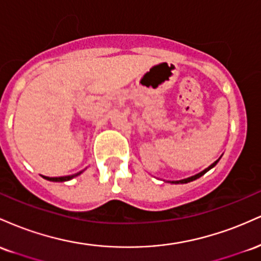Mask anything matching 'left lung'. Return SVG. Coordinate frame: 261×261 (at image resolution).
Wrapping results in <instances>:
<instances>
[{
    "instance_id": "obj_1",
    "label": "left lung",
    "mask_w": 261,
    "mask_h": 261,
    "mask_svg": "<svg viewBox=\"0 0 261 261\" xmlns=\"http://www.w3.org/2000/svg\"><path fill=\"white\" fill-rule=\"evenodd\" d=\"M220 161V160H217L216 162H214V163L211 164V166L208 167V168H206L205 170H202L201 173H199V174H196V175H193V176H190V178H187V179H182V180H178V181H172V182H174V184H185V182H189V181H193V180H195V179H197V178H200V176L201 175H203L205 174L206 172H207V170H210L212 168V167H215L217 164V162Z\"/></svg>"
}]
</instances>
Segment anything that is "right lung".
<instances>
[{
	"mask_svg": "<svg viewBox=\"0 0 261 261\" xmlns=\"http://www.w3.org/2000/svg\"><path fill=\"white\" fill-rule=\"evenodd\" d=\"M81 173H82V172L77 173V174H73V175H67V176H59V178H49V176H44V178L46 179V180H50V181H66V180H70V179L74 178V176L80 175Z\"/></svg>",
	"mask_w": 261,
	"mask_h": 261,
	"instance_id": "add662e5",
	"label": "right lung"
}]
</instances>
